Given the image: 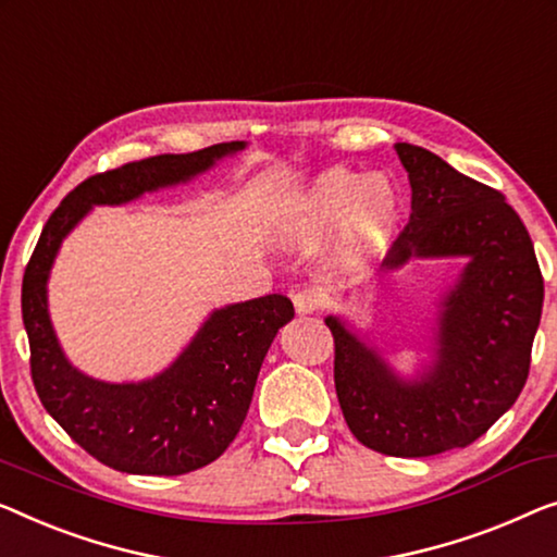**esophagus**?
Masks as SVG:
<instances>
[{
    "instance_id": "34e87169",
    "label": "esophagus",
    "mask_w": 557,
    "mask_h": 557,
    "mask_svg": "<svg viewBox=\"0 0 557 557\" xmlns=\"http://www.w3.org/2000/svg\"><path fill=\"white\" fill-rule=\"evenodd\" d=\"M294 306L298 313H313L324 306V296H321V288L317 286H304L301 292L294 294Z\"/></svg>"
}]
</instances>
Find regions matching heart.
I'll list each match as a JSON object with an SVG mask.
<instances>
[{"instance_id":"1","label":"heart","mask_w":557,"mask_h":557,"mask_svg":"<svg viewBox=\"0 0 557 557\" xmlns=\"http://www.w3.org/2000/svg\"><path fill=\"white\" fill-rule=\"evenodd\" d=\"M397 190L382 175L361 178L359 173L334 168L306 190L298 238L306 246H319L342 223L332 261L342 271H359L384 246L397 221Z\"/></svg>"}]
</instances>
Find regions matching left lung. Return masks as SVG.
<instances>
[{"instance_id": "8db88e82", "label": "left lung", "mask_w": 557, "mask_h": 557, "mask_svg": "<svg viewBox=\"0 0 557 557\" xmlns=\"http://www.w3.org/2000/svg\"><path fill=\"white\" fill-rule=\"evenodd\" d=\"M412 185V215L382 269L414 256H467L440 319L437 361L401 382L336 317L334 384L361 445L392 457H430L482 437L520 397L543 313L533 240L505 196L457 173L419 145L397 143Z\"/></svg>"}]
</instances>
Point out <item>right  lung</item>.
I'll list each match as a JSON object with an SVG mask.
<instances>
[{
  "label": "right lung",
  "instance_id": "right-lung-1",
  "mask_svg": "<svg viewBox=\"0 0 557 557\" xmlns=\"http://www.w3.org/2000/svg\"><path fill=\"white\" fill-rule=\"evenodd\" d=\"M244 148L221 143L188 156L133 160L83 181L47 219L22 278V319L29 372L47 412L64 432L112 470L185 474L219 459L251 407L265 351L294 304L269 294L213 311L173 367L138 384H108L79 374L64 359L47 313V276L62 238L92 206H117L188 181Z\"/></svg>",
  "mask_w": 557,
  "mask_h": 557
}]
</instances>
